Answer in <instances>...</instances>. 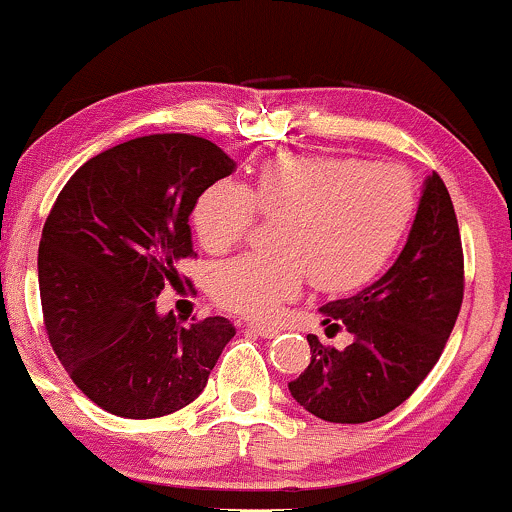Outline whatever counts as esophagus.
I'll return each mask as SVG.
<instances>
[{
    "label": "esophagus",
    "mask_w": 512,
    "mask_h": 512,
    "mask_svg": "<svg viewBox=\"0 0 512 512\" xmlns=\"http://www.w3.org/2000/svg\"><path fill=\"white\" fill-rule=\"evenodd\" d=\"M246 331H251L254 336H261V338H273L275 333H278V329H273V326H266V324H246Z\"/></svg>",
    "instance_id": "obj_1"
}]
</instances>
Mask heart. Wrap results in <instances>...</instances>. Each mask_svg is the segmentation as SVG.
<instances>
[{
	"instance_id": "b5f03b06",
	"label": "heart",
	"mask_w": 512,
	"mask_h": 512,
	"mask_svg": "<svg viewBox=\"0 0 512 512\" xmlns=\"http://www.w3.org/2000/svg\"><path fill=\"white\" fill-rule=\"evenodd\" d=\"M263 217L278 254H244L212 271L217 304L254 319L273 317L300 292L304 273L324 292H353L387 266L413 212V188L399 166L343 157L283 154L251 183L217 181L198 198L193 227L210 254H225Z\"/></svg>"
}]
</instances>
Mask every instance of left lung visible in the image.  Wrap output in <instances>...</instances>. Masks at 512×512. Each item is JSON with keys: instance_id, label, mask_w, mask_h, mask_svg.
<instances>
[{"instance_id": "left-lung-1", "label": "left lung", "mask_w": 512, "mask_h": 512, "mask_svg": "<svg viewBox=\"0 0 512 512\" xmlns=\"http://www.w3.org/2000/svg\"><path fill=\"white\" fill-rule=\"evenodd\" d=\"M464 297V256L457 215L433 171L423 183L416 217L394 266L346 300L319 309L326 333L346 329L338 350L307 341L312 363L290 394L329 423H367L404 404L438 363Z\"/></svg>"}]
</instances>
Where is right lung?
Instances as JSON below:
<instances>
[{"label":"right lung","instance_id":"1","mask_svg":"<svg viewBox=\"0 0 512 512\" xmlns=\"http://www.w3.org/2000/svg\"><path fill=\"white\" fill-rule=\"evenodd\" d=\"M232 159L205 137L164 132L91 157L57 195L38 246L50 346L103 411L159 418L198 399L234 326L157 312L193 256L188 217Z\"/></svg>","mask_w":512,"mask_h":512}]
</instances>
